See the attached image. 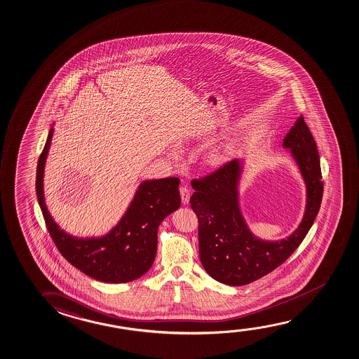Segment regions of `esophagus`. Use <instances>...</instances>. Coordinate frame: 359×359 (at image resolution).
<instances>
[{
    "label": "esophagus",
    "instance_id": "obj_1",
    "mask_svg": "<svg viewBox=\"0 0 359 359\" xmlns=\"http://www.w3.org/2000/svg\"><path fill=\"white\" fill-rule=\"evenodd\" d=\"M179 191H180L182 203H184V205L189 203V200H190V190H189V187H182L179 189Z\"/></svg>",
    "mask_w": 359,
    "mask_h": 359
}]
</instances>
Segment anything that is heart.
Returning a JSON list of instances; mask_svg holds the SVG:
<instances>
[{
    "label": "heart",
    "mask_w": 359,
    "mask_h": 359,
    "mask_svg": "<svg viewBox=\"0 0 359 359\" xmlns=\"http://www.w3.org/2000/svg\"><path fill=\"white\" fill-rule=\"evenodd\" d=\"M222 156V151H216L212 154V159H215V161H217V159H219Z\"/></svg>",
    "instance_id": "heart-1"
}]
</instances>
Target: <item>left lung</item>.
Returning a JSON list of instances; mask_svg holds the SVG:
<instances>
[{"label":"left lung","mask_w":359,"mask_h":359,"mask_svg":"<svg viewBox=\"0 0 359 359\" xmlns=\"http://www.w3.org/2000/svg\"><path fill=\"white\" fill-rule=\"evenodd\" d=\"M306 184V210L302 224L287 238L262 241L250 233L239 211L238 159L226 163L206 177L191 180L195 193L190 203L198 219V253L205 271L227 285H247L269 274L290 257L304 238L321 206L323 174L316 142L304 116L285 135Z\"/></svg>","instance_id":"8db88e82"}]
</instances>
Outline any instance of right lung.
<instances>
[{
	"mask_svg": "<svg viewBox=\"0 0 359 359\" xmlns=\"http://www.w3.org/2000/svg\"><path fill=\"white\" fill-rule=\"evenodd\" d=\"M53 127L36 165V191L48 231L70 264L95 280L128 283L149 271L156 253V232L161 221L179 208V177L142 182L120 224L104 237L76 238L59 229L48 212L43 174L52 142Z\"/></svg>",
	"mask_w": 359,
	"mask_h": 359,
	"instance_id": "obj_1",
	"label": "right lung"
}]
</instances>
